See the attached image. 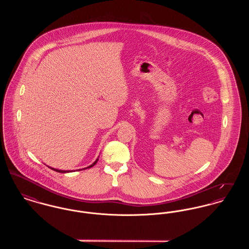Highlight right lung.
I'll return each instance as SVG.
<instances>
[{
  "label": "right lung",
  "instance_id": "right-lung-1",
  "mask_svg": "<svg viewBox=\"0 0 249 249\" xmlns=\"http://www.w3.org/2000/svg\"><path fill=\"white\" fill-rule=\"evenodd\" d=\"M97 161H98V160H96L94 162L91 164L90 166H89L88 168H90V167H92V166H94L96 163H97ZM52 170H54V171H56V172H58V173H68V172H71V171H62V170H58V169H54V168H51ZM84 169H87V168H84ZM83 169V170H84ZM82 170V169H81Z\"/></svg>",
  "mask_w": 249,
  "mask_h": 249
}]
</instances>
